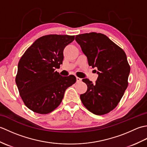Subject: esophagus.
I'll list each match as a JSON object with an SVG mask.
<instances>
[{
	"mask_svg": "<svg viewBox=\"0 0 147 147\" xmlns=\"http://www.w3.org/2000/svg\"><path fill=\"white\" fill-rule=\"evenodd\" d=\"M82 79L81 78H78V77H76V82L77 83H79V82H82Z\"/></svg>",
	"mask_w": 147,
	"mask_h": 147,
	"instance_id": "esophagus-1",
	"label": "esophagus"
}]
</instances>
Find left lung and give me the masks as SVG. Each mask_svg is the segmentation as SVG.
Segmentation results:
<instances>
[{
    "label": "left lung",
    "mask_w": 147,
    "mask_h": 147,
    "mask_svg": "<svg viewBox=\"0 0 147 147\" xmlns=\"http://www.w3.org/2000/svg\"><path fill=\"white\" fill-rule=\"evenodd\" d=\"M76 41L88 59V64L96 68L98 78L95 83L83 79L88 88L80 95L84 106L96 115L113 110L126 90L130 67L125 52L102 33L95 32L76 36Z\"/></svg>",
    "instance_id": "obj_1"
}]
</instances>
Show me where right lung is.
Masks as SVG:
<instances>
[{
	"mask_svg": "<svg viewBox=\"0 0 147 147\" xmlns=\"http://www.w3.org/2000/svg\"><path fill=\"white\" fill-rule=\"evenodd\" d=\"M74 36L49 35L37 39L19 61L16 83L26 107L38 114L51 112L60 105L65 90L76 82L74 75L55 71L64 59L63 51Z\"/></svg>",
	"mask_w": 147,
	"mask_h": 147,
	"instance_id": "obj_1",
	"label": "right lung"
}]
</instances>
